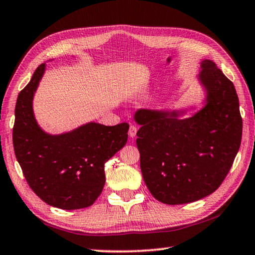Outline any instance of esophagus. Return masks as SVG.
I'll list each match as a JSON object with an SVG mask.
<instances>
[{
	"label": "esophagus",
	"mask_w": 255,
	"mask_h": 255,
	"mask_svg": "<svg viewBox=\"0 0 255 255\" xmlns=\"http://www.w3.org/2000/svg\"><path fill=\"white\" fill-rule=\"evenodd\" d=\"M136 133H137V127L136 126H133V125H131L130 127H129V130H128V135H129V137H131V138H133L136 136Z\"/></svg>",
	"instance_id": "obj_1"
}]
</instances>
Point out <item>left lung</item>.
Masks as SVG:
<instances>
[{
    "label": "left lung",
    "instance_id": "1",
    "mask_svg": "<svg viewBox=\"0 0 255 255\" xmlns=\"http://www.w3.org/2000/svg\"><path fill=\"white\" fill-rule=\"evenodd\" d=\"M198 81L204 107L191 117L185 110L138 109L136 144L140 170L155 199L189 204L209 196L222 184L239 152L242 117L234 84L213 60L204 59Z\"/></svg>",
    "mask_w": 255,
    "mask_h": 255
}]
</instances>
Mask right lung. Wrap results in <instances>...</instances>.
Here are the masks:
<instances>
[{
    "mask_svg": "<svg viewBox=\"0 0 255 255\" xmlns=\"http://www.w3.org/2000/svg\"><path fill=\"white\" fill-rule=\"evenodd\" d=\"M46 70L41 64L15 105L13 147L32 191L56 208L91 206L105 187V164L127 143L129 125L88 123L72 131L51 135L33 115L32 100Z\"/></svg>",
    "mask_w": 255,
    "mask_h": 255,
    "instance_id": "right-lung-1",
    "label": "right lung"
}]
</instances>
